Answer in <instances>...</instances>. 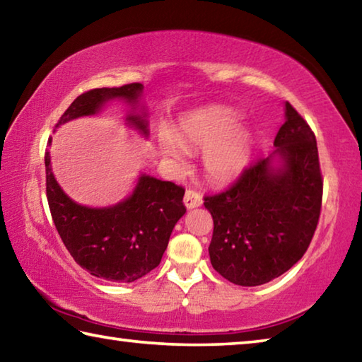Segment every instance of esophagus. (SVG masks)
<instances>
[{
	"label": "esophagus",
	"instance_id": "obj_1",
	"mask_svg": "<svg viewBox=\"0 0 362 362\" xmlns=\"http://www.w3.org/2000/svg\"><path fill=\"white\" fill-rule=\"evenodd\" d=\"M183 203H185L188 209H193V207H198L203 204V198H201L199 193L193 192V189H187L185 198H183Z\"/></svg>",
	"mask_w": 362,
	"mask_h": 362
}]
</instances>
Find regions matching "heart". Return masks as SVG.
<instances>
[{
	"label": "heart",
	"mask_w": 362,
	"mask_h": 362,
	"mask_svg": "<svg viewBox=\"0 0 362 362\" xmlns=\"http://www.w3.org/2000/svg\"><path fill=\"white\" fill-rule=\"evenodd\" d=\"M241 115L230 107L211 105L183 116L175 131L163 134L161 150L170 163L183 166V151H204V173L212 182L228 183L238 179L252 156V134L241 129Z\"/></svg>",
	"instance_id": "1"
}]
</instances>
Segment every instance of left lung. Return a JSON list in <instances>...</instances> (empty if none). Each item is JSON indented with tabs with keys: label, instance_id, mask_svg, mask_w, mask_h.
I'll return each mask as SVG.
<instances>
[{
	"label": "left lung",
	"instance_id": "left-lung-1",
	"mask_svg": "<svg viewBox=\"0 0 362 362\" xmlns=\"http://www.w3.org/2000/svg\"><path fill=\"white\" fill-rule=\"evenodd\" d=\"M274 146L272 156L250 164L228 189L204 196L214 220L211 263L238 286H260L286 273L302 259L320 222L316 137L289 102Z\"/></svg>",
	"mask_w": 362,
	"mask_h": 362
}]
</instances>
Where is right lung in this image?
<instances>
[{
    "label": "right lung",
    "mask_w": 362,
    "mask_h": 362,
    "mask_svg": "<svg viewBox=\"0 0 362 362\" xmlns=\"http://www.w3.org/2000/svg\"><path fill=\"white\" fill-rule=\"evenodd\" d=\"M142 90L140 83L90 89L71 102L56 127L79 116L95 115L112 99H124L134 107ZM127 121L148 136L142 116L129 115ZM45 164L46 196L54 225L79 267L112 283H134L159 265L170 233L187 212L182 201L185 188L144 174L129 198L95 209L76 204L64 193L52 174L49 150Z\"/></svg>",
    "instance_id": "obj_1"
}]
</instances>
